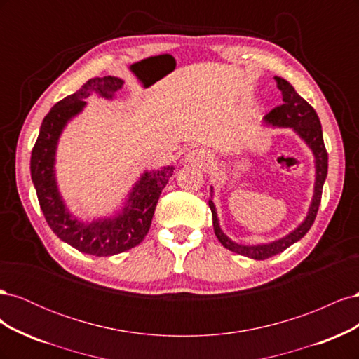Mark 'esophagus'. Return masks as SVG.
I'll return each mask as SVG.
<instances>
[{"label": "esophagus", "instance_id": "obj_1", "mask_svg": "<svg viewBox=\"0 0 359 359\" xmlns=\"http://www.w3.org/2000/svg\"><path fill=\"white\" fill-rule=\"evenodd\" d=\"M186 161H189L190 165L206 166L212 161V157L210 154V151H206L205 148H193L191 151H189Z\"/></svg>", "mask_w": 359, "mask_h": 359}]
</instances>
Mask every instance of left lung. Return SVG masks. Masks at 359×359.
Returning <instances> with one entry per match:
<instances>
[{
    "label": "left lung",
    "mask_w": 359,
    "mask_h": 359,
    "mask_svg": "<svg viewBox=\"0 0 359 359\" xmlns=\"http://www.w3.org/2000/svg\"><path fill=\"white\" fill-rule=\"evenodd\" d=\"M276 81H277V88L281 91V97H283V103L280 106H276L273 111H269L265 115V121L276 127H292L304 140H306V144L313 151L314 158H316V182H314V194H313V201H311L306 220H304L295 231L290 232L285 238H281V240L268 243V244L241 245L231 241L229 238L222 232L219 226V219H217L215 206L212 201H210L214 232H215V236L219 238V241L227 250H231V252H235L238 255H243L256 260H264L285 252L287 247L299 241L301 238L310 231V227L318 215V210L322 199L323 182L328 173V153L323 144L322 127H320V121L316 111H314L313 107L302 99V97L295 91V88H293L287 81L278 78V76H276Z\"/></svg>",
    "instance_id": "left-lung-1"
}]
</instances>
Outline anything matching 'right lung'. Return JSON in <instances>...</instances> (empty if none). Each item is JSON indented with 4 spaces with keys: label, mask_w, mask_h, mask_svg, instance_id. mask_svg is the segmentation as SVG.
I'll use <instances>...</instances> for the list:
<instances>
[{
    "label": "right lung",
    "mask_w": 359,
    "mask_h": 359,
    "mask_svg": "<svg viewBox=\"0 0 359 359\" xmlns=\"http://www.w3.org/2000/svg\"><path fill=\"white\" fill-rule=\"evenodd\" d=\"M123 83L115 76L93 78L86 81L81 90L60 100L43 119L31 153V178L49 227L60 240L79 252L100 257L123 253L144 241L161 190L166 187L173 173L172 166L145 172L130 193L123 212L115 219L83 223L73 219L67 211L60 196L53 170L58 137L69 119L83 109L85 99L91 94L112 99L115 91L121 90Z\"/></svg>",
    "instance_id": "obj_1"
}]
</instances>
